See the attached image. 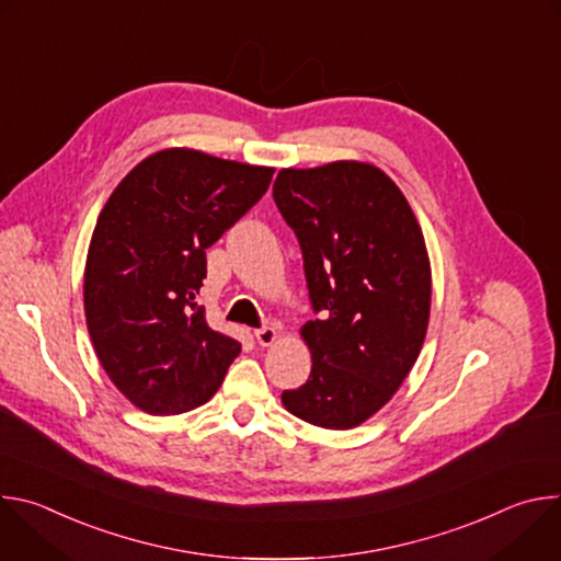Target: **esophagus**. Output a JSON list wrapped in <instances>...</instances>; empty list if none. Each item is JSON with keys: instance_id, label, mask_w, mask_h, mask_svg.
<instances>
[{"instance_id": "esophagus-1", "label": "esophagus", "mask_w": 561, "mask_h": 561, "mask_svg": "<svg viewBox=\"0 0 561 561\" xmlns=\"http://www.w3.org/2000/svg\"><path fill=\"white\" fill-rule=\"evenodd\" d=\"M277 337H279V333L271 327H264V329L255 331V340H257L260 346H273L277 342Z\"/></svg>"}]
</instances>
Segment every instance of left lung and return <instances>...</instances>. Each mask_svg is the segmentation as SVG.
I'll return each instance as SVG.
<instances>
[{"mask_svg": "<svg viewBox=\"0 0 561 561\" xmlns=\"http://www.w3.org/2000/svg\"><path fill=\"white\" fill-rule=\"evenodd\" d=\"M273 197L322 310L299 329L310 377L282 404L312 426L355 428L390 402L426 340L433 277L422 226L399 186L355 159L282 169Z\"/></svg>", "mask_w": 561, "mask_h": 561, "instance_id": "1", "label": "left lung"}]
</instances>
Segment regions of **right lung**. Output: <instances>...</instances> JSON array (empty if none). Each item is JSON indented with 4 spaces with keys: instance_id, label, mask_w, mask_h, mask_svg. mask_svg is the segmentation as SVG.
Here are the masks:
<instances>
[{
    "instance_id": "1",
    "label": "right lung",
    "mask_w": 561,
    "mask_h": 561,
    "mask_svg": "<svg viewBox=\"0 0 561 561\" xmlns=\"http://www.w3.org/2000/svg\"><path fill=\"white\" fill-rule=\"evenodd\" d=\"M273 173L175 146L141 159L104 204L84 266L87 327L102 368L139 411L180 415L206 404L242 351L208 327L195 297L206 249Z\"/></svg>"
}]
</instances>
